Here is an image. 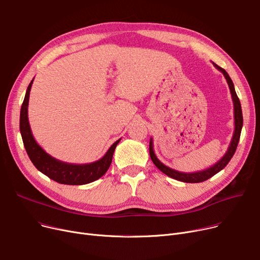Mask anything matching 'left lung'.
Here are the masks:
<instances>
[{
  "instance_id": "left-lung-1",
  "label": "left lung",
  "mask_w": 260,
  "mask_h": 260,
  "mask_svg": "<svg viewBox=\"0 0 260 260\" xmlns=\"http://www.w3.org/2000/svg\"><path fill=\"white\" fill-rule=\"evenodd\" d=\"M213 66L217 69L218 71H220L224 78L227 80V83L229 85V89L231 92V96H232V100H233V106H234V133L232 136V139L231 142L229 144V147L224 153L221 159H219V161H217L214 165L206 168L204 170L201 171H197V172H181L175 169H171L170 167L164 165L158 158L157 155L154 153L153 150V142H152V138H150V141H149V154H150V158L153 162V164L157 166L163 174H165L166 176L184 182V183H201L204 182L206 180L210 179L211 177H213L214 175H216L217 172H219L221 169H223L224 167L227 166V164L230 162L231 158L233 157V154L235 153L238 141H239V138H240V133H241V128H243V124H244V119H243V112H241V106H240V101L237 97V94L235 92L234 89V84L232 79L230 78L229 74L223 70L222 68L218 67L216 63L212 62Z\"/></svg>"
}]
</instances>
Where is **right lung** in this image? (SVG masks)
<instances>
[{
	"instance_id": "obj_1",
	"label": "right lung",
	"mask_w": 260,
	"mask_h": 260,
	"mask_svg": "<svg viewBox=\"0 0 260 260\" xmlns=\"http://www.w3.org/2000/svg\"><path fill=\"white\" fill-rule=\"evenodd\" d=\"M32 83L33 79L28 85L21 108L20 131L24 146L33 165L51 180L64 185H84L101 178L108 171L112 163L115 148L121 139L117 140L101 159L92 163L72 164L53 158L38 144L30 128L28 120V103Z\"/></svg>"
}]
</instances>
